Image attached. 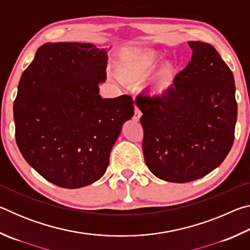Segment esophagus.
Instances as JSON below:
<instances>
[{"label": "esophagus", "mask_w": 250, "mask_h": 250, "mask_svg": "<svg viewBox=\"0 0 250 250\" xmlns=\"http://www.w3.org/2000/svg\"><path fill=\"white\" fill-rule=\"evenodd\" d=\"M141 116H142L141 111H140V110H139V108L137 107V105H134V116H133V119H134L135 121H139V120H140Z\"/></svg>", "instance_id": "34e87169"}]
</instances>
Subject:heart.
Returning a JSON list of instances; mask_svg holds the SVG:
<instances>
[{"label":"heart","instance_id":"b5f03b06","mask_svg":"<svg viewBox=\"0 0 250 250\" xmlns=\"http://www.w3.org/2000/svg\"><path fill=\"white\" fill-rule=\"evenodd\" d=\"M162 58L163 54L158 49L129 50L122 54L118 62V76L125 83L139 84L151 75L147 90L152 96L164 97L175 87L177 69L171 62H164L156 67Z\"/></svg>","mask_w":250,"mask_h":250}]
</instances>
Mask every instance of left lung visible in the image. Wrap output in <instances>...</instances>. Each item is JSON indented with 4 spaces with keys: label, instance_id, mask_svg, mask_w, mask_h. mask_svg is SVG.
<instances>
[{
    "label": "left lung",
    "instance_id": "8db88e82",
    "mask_svg": "<svg viewBox=\"0 0 250 250\" xmlns=\"http://www.w3.org/2000/svg\"><path fill=\"white\" fill-rule=\"evenodd\" d=\"M192 59L164 97L135 99L143 116L146 167L159 179L188 183L221 166L235 137L237 103L229 67L213 46L188 42Z\"/></svg>",
    "mask_w": 250,
    "mask_h": 250
}]
</instances>
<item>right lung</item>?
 <instances>
[{
  "instance_id": "obj_1",
  "label": "right lung",
  "mask_w": 250,
  "mask_h": 250,
  "mask_svg": "<svg viewBox=\"0 0 250 250\" xmlns=\"http://www.w3.org/2000/svg\"><path fill=\"white\" fill-rule=\"evenodd\" d=\"M104 48L46 43L22 74L14 101L16 143L37 173L57 186L79 188L98 181L125 121L128 95L103 99Z\"/></svg>"
}]
</instances>
